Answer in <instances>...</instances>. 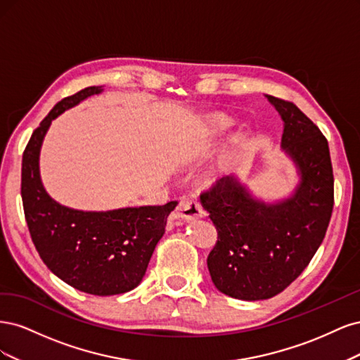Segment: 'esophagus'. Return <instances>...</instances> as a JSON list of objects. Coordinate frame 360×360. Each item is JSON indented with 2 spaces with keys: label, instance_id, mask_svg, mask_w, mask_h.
Listing matches in <instances>:
<instances>
[{
  "label": "esophagus",
  "instance_id": "esophagus-1",
  "mask_svg": "<svg viewBox=\"0 0 360 360\" xmlns=\"http://www.w3.org/2000/svg\"><path fill=\"white\" fill-rule=\"evenodd\" d=\"M202 216H204V210L197 200H193L191 197H183V198H180L176 210L172 212L171 219L191 222L195 219H200V217H202Z\"/></svg>",
  "mask_w": 360,
  "mask_h": 360
}]
</instances>
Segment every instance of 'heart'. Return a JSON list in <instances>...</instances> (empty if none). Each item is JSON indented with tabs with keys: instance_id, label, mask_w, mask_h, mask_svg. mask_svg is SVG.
<instances>
[{
	"instance_id": "obj_1",
	"label": "heart",
	"mask_w": 360,
	"mask_h": 360,
	"mask_svg": "<svg viewBox=\"0 0 360 360\" xmlns=\"http://www.w3.org/2000/svg\"><path fill=\"white\" fill-rule=\"evenodd\" d=\"M231 126V120L219 114V112H209L204 114L201 120L198 122L197 127V139L200 144L204 143H210V141L222 136L228 129ZM224 169H214L209 174V177L212 180L219 179L222 176Z\"/></svg>"
}]
</instances>
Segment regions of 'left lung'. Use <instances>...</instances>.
I'll list each match as a JSON object with an SVG mask.
<instances>
[{"label":"left lung","instance_id":"obj_1","mask_svg":"<svg viewBox=\"0 0 360 360\" xmlns=\"http://www.w3.org/2000/svg\"><path fill=\"white\" fill-rule=\"evenodd\" d=\"M284 122L281 147L297 169L288 197L257 198L236 176L201 195L217 242L207 258L214 287L240 300L284 291L317 252L333 210V171L328 139L299 108L267 96Z\"/></svg>","mask_w":360,"mask_h":360}]
</instances>
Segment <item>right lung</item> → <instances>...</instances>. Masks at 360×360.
<instances>
[{
  "label": "right lung",
  "instance_id": "obj_1",
  "mask_svg": "<svg viewBox=\"0 0 360 360\" xmlns=\"http://www.w3.org/2000/svg\"><path fill=\"white\" fill-rule=\"evenodd\" d=\"M102 91L103 86H86L58 102L43 118L24 151L20 193L32 243L52 274L79 291L114 296L143 281L177 201L84 212L61 205L46 192L39 160L52 120Z\"/></svg>",
  "mask_w": 360,
  "mask_h": 360
}]
</instances>
